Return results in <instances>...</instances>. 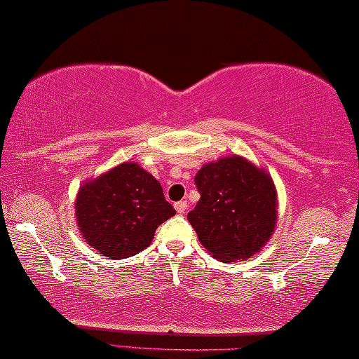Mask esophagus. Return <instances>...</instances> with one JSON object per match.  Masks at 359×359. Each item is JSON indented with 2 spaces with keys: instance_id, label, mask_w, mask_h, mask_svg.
I'll list each match as a JSON object with an SVG mask.
<instances>
[{
  "instance_id": "34e87169",
  "label": "esophagus",
  "mask_w": 359,
  "mask_h": 359,
  "mask_svg": "<svg viewBox=\"0 0 359 359\" xmlns=\"http://www.w3.org/2000/svg\"><path fill=\"white\" fill-rule=\"evenodd\" d=\"M175 209L178 214H184V210L188 209V203L186 201H180V203L175 204Z\"/></svg>"
}]
</instances>
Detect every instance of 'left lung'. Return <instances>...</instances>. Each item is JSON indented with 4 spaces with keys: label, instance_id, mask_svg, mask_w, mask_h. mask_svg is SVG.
I'll list each match as a JSON object with an SVG mask.
<instances>
[{
    "label": "left lung",
    "instance_id": "8db88e82",
    "mask_svg": "<svg viewBox=\"0 0 359 359\" xmlns=\"http://www.w3.org/2000/svg\"><path fill=\"white\" fill-rule=\"evenodd\" d=\"M194 180L201 199L188 220L208 253L224 263L258 253L276 229L271 175L245 156L230 155L205 163Z\"/></svg>",
    "mask_w": 359,
    "mask_h": 359
}]
</instances>
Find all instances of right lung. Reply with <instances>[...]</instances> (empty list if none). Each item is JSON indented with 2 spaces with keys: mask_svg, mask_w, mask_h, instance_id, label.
Listing matches in <instances>:
<instances>
[{
  "mask_svg": "<svg viewBox=\"0 0 359 359\" xmlns=\"http://www.w3.org/2000/svg\"><path fill=\"white\" fill-rule=\"evenodd\" d=\"M176 210L161 184L134 161L83 181L75 201L78 230L101 257H134L151 243L155 230Z\"/></svg>",
  "mask_w": 359,
  "mask_h": 359,
  "instance_id": "right-lung-1",
  "label": "right lung"
}]
</instances>
